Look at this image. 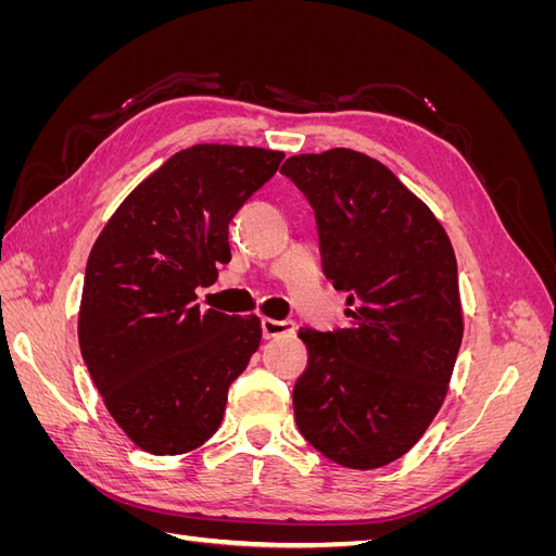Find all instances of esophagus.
Returning a JSON list of instances; mask_svg holds the SVG:
<instances>
[{
  "instance_id": "1",
  "label": "esophagus",
  "mask_w": 556,
  "mask_h": 556,
  "mask_svg": "<svg viewBox=\"0 0 556 556\" xmlns=\"http://www.w3.org/2000/svg\"><path fill=\"white\" fill-rule=\"evenodd\" d=\"M296 325L292 319H271V317H264L262 319V336L264 339H276V336L282 333H294Z\"/></svg>"
}]
</instances>
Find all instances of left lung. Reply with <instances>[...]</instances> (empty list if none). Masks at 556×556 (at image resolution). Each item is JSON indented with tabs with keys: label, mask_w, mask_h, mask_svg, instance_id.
I'll use <instances>...</instances> for the list:
<instances>
[{
	"label": "left lung",
	"mask_w": 556,
	"mask_h": 556,
	"mask_svg": "<svg viewBox=\"0 0 556 556\" xmlns=\"http://www.w3.org/2000/svg\"><path fill=\"white\" fill-rule=\"evenodd\" d=\"M315 211L325 276L345 327H304L294 384L301 435L348 468H380L427 431L462 345L457 260L441 223L384 164L357 150L280 166Z\"/></svg>",
	"instance_id": "left-lung-1"
}]
</instances>
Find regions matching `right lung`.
Masks as SVG:
<instances>
[{
  "label": "right lung",
  "instance_id": "obj_1",
  "mask_svg": "<svg viewBox=\"0 0 556 556\" xmlns=\"http://www.w3.org/2000/svg\"><path fill=\"white\" fill-rule=\"evenodd\" d=\"M282 157L243 146L185 148L123 201L92 245L80 355L111 417L150 454L206 443L229 384L260 348L255 315L199 308L197 288L231 260V217Z\"/></svg>",
  "mask_w": 556,
  "mask_h": 556
}]
</instances>
